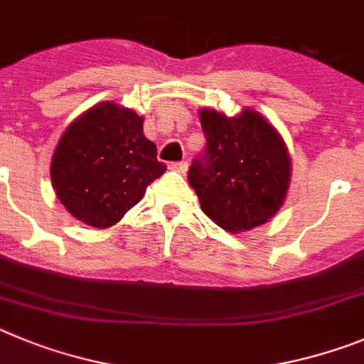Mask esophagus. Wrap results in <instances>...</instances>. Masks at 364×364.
Returning a JSON list of instances; mask_svg holds the SVG:
<instances>
[{"label":"esophagus","mask_w":364,"mask_h":364,"mask_svg":"<svg viewBox=\"0 0 364 364\" xmlns=\"http://www.w3.org/2000/svg\"><path fill=\"white\" fill-rule=\"evenodd\" d=\"M170 168L174 170V172H179V174H185L186 168H188V165H186V161H178V163H172V165H170Z\"/></svg>","instance_id":"esophagus-1"}]
</instances>
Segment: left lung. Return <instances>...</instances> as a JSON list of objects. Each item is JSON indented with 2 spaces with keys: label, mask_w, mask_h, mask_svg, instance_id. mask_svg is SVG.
<instances>
[{
  "label": "left lung",
  "mask_w": 364,
  "mask_h": 364,
  "mask_svg": "<svg viewBox=\"0 0 364 364\" xmlns=\"http://www.w3.org/2000/svg\"><path fill=\"white\" fill-rule=\"evenodd\" d=\"M206 146L188 170L201 210L228 232H247L276 215L290 185L292 161L283 137L259 112L234 117L199 110Z\"/></svg>",
  "instance_id": "1"
}]
</instances>
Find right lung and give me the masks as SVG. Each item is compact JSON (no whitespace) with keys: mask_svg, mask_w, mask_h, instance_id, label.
Returning <instances> with one entry per match:
<instances>
[{"mask_svg":"<svg viewBox=\"0 0 364 364\" xmlns=\"http://www.w3.org/2000/svg\"><path fill=\"white\" fill-rule=\"evenodd\" d=\"M165 170L143 134V117L105 101L67 127L52 156L50 178L58 199L77 221L109 228Z\"/></svg>","mask_w":364,"mask_h":364,"instance_id":"1","label":"right lung"}]
</instances>
